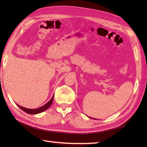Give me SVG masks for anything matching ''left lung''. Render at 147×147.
Masks as SVG:
<instances>
[{"label":"left lung","mask_w":147,"mask_h":147,"mask_svg":"<svg viewBox=\"0 0 147 147\" xmlns=\"http://www.w3.org/2000/svg\"><path fill=\"white\" fill-rule=\"evenodd\" d=\"M93 119V118H92ZM94 119H95V118H94Z\"/></svg>","instance_id":"1"}]
</instances>
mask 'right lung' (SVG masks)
Returning <instances> with one entry per match:
<instances>
[{
  "label": "right lung",
  "mask_w": 147,
  "mask_h": 147,
  "mask_svg": "<svg viewBox=\"0 0 147 147\" xmlns=\"http://www.w3.org/2000/svg\"><path fill=\"white\" fill-rule=\"evenodd\" d=\"M53 100H54V96H52V98L50 100V101L48 102L45 105H44L42 107L38 108V109H26V108H24L21 107V106L19 105L18 104H17L18 105V107H20L21 110H23V111H24L25 112L28 114H38L40 113V112H42L43 111H46L47 109L50 106H51L52 104V102H53Z\"/></svg>",
  "instance_id": "add662e5"
}]
</instances>
